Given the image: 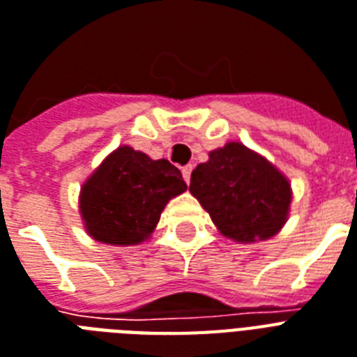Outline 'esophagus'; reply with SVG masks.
I'll list each match as a JSON object with an SVG mask.
<instances>
[{
  "label": "esophagus",
  "instance_id": "esophagus-1",
  "mask_svg": "<svg viewBox=\"0 0 357 357\" xmlns=\"http://www.w3.org/2000/svg\"><path fill=\"white\" fill-rule=\"evenodd\" d=\"M181 172H183L185 181L189 183V181H190V172H192V165H187V167H183V170H181Z\"/></svg>",
  "mask_w": 357,
  "mask_h": 357
}]
</instances>
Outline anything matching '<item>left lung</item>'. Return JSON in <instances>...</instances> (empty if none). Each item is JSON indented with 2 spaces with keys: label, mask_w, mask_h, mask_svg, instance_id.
Returning <instances> with one entry per match:
<instances>
[{
  "label": "left lung",
  "mask_w": 357,
  "mask_h": 357,
  "mask_svg": "<svg viewBox=\"0 0 357 357\" xmlns=\"http://www.w3.org/2000/svg\"><path fill=\"white\" fill-rule=\"evenodd\" d=\"M189 190L227 238L257 241L275 236L287 221L290 183L273 165L238 142L209 153L190 174Z\"/></svg>",
  "instance_id": "1"
}]
</instances>
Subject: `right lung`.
Wrapping results in <instances>:
<instances>
[{"instance_id": "add662e5", "label": "right lung", "mask_w": 357, "mask_h": 357, "mask_svg": "<svg viewBox=\"0 0 357 357\" xmlns=\"http://www.w3.org/2000/svg\"><path fill=\"white\" fill-rule=\"evenodd\" d=\"M185 189L181 172L167 159L153 160L123 146L82 187V219L97 241L140 243L153 232L168 200Z\"/></svg>"}]
</instances>
